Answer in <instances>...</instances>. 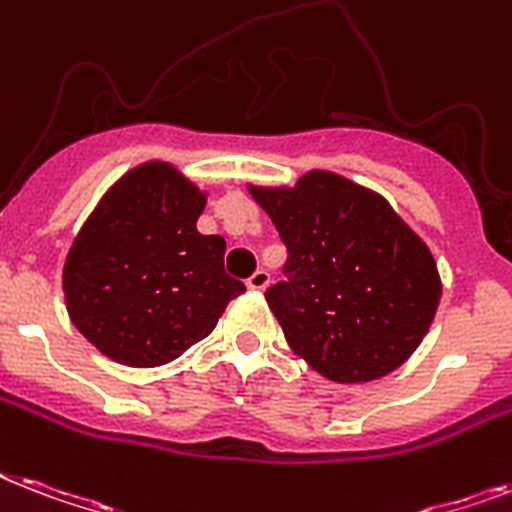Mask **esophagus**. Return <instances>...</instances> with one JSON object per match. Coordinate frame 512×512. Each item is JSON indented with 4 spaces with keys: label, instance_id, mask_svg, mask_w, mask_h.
I'll use <instances>...</instances> for the list:
<instances>
[{
    "label": "esophagus",
    "instance_id": "esophagus-1",
    "mask_svg": "<svg viewBox=\"0 0 512 512\" xmlns=\"http://www.w3.org/2000/svg\"><path fill=\"white\" fill-rule=\"evenodd\" d=\"M268 284H270L268 270H255V273L247 278V289H252V292H263Z\"/></svg>",
    "mask_w": 512,
    "mask_h": 512
}]
</instances>
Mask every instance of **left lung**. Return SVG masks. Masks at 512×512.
<instances>
[{
	"instance_id": "8db88e82",
	"label": "left lung",
	"mask_w": 512,
	"mask_h": 512,
	"mask_svg": "<svg viewBox=\"0 0 512 512\" xmlns=\"http://www.w3.org/2000/svg\"><path fill=\"white\" fill-rule=\"evenodd\" d=\"M289 249L265 292L294 355L336 384L397 371L442 299L434 255L378 191L331 170L294 186H247Z\"/></svg>"
}]
</instances>
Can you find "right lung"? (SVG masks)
<instances>
[{
  "label": "right lung",
  "instance_id": "add662e5",
  "mask_svg": "<svg viewBox=\"0 0 512 512\" xmlns=\"http://www.w3.org/2000/svg\"><path fill=\"white\" fill-rule=\"evenodd\" d=\"M207 194L170 162L120 176L70 244L62 292L73 326L105 357L157 368L213 334L244 284L223 270V236H202Z\"/></svg>",
  "mask_w": 512,
  "mask_h": 512
}]
</instances>
